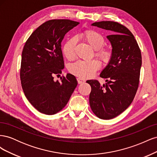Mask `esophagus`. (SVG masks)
<instances>
[{
    "instance_id": "esophagus-1",
    "label": "esophagus",
    "mask_w": 157,
    "mask_h": 157,
    "mask_svg": "<svg viewBox=\"0 0 157 157\" xmlns=\"http://www.w3.org/2000/svg\"><path fill=\"white\" fill-rule=\"evenodd\" d=\"M77 81H78V84H82V83H84L85 82V80L82 78H77Z\"/></svg>"
}]
</instances>
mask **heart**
<instances>
[{
	"mask_svg": "<svg viewBox=\"0 0 157 157\" xmlns=\"http://www.w3.org/2000/svg\"><path fill=\"white\" fill-rule=\"evenodd\" d=\"M82 37L84 40L95 50V56L103 63H107L113 56V50L109 47L103 46L105 44V38L95 30H87L84 31ZM77 37L73 36L65 42L63 46V53L65 58L69 60H73L75 58V50L77 45ZM100 63L97 60H78L71 64L69 72L80 78L91 77L100 68Z\"/></svg>",
	"mask_w": 157,
	"mask_h": 157,
	"instance_id": "b5f03b06",
	"label": "heart"
}]
</instances>
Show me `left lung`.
<instances>
[{
	"instance_id": "left-lung-1",
	"label": "left lung",
	"mask_w": 157,
	"mask_h": 157,
	"mask_svg": "<svg viewBox=\"0 0 157 157\" xmlns=\"http://www.w3.org/2000/svg\"><path fill=\"white\" fill-rule=\"evenodd\" d=\"M92 25L112 31L107 39L113 47V56L100 74L107 83L89 80L91 86L89 102L98 118L109 120L130 106L138 88L142 63L140 47L130 31L121 23L111 21L95 22Z\"/></svg>"
}]
</instances>
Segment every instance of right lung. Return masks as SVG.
<instances>
[{"instance_id": "right-lung-1", "label": "right lung", "mask_w": 157, "mask_h": 157, "mask_svg": "<svg viewBox=\"0 0 157 157\" xmlns=\"http://www.w3.org/2000/svg\"><path fill=\"white\" fill-rule=\"evenodd\" d=\"M79 24L69 20H51L33 31L21 55V86L31 105L46 115L59 112L68 103L77 80L68 73L54 81L64 68L61 42L69 31Z\"/></svg>"}]
</instances>
